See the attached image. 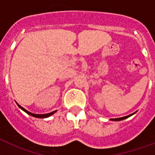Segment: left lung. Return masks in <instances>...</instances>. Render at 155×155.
<instances>
[{"label": "left lung", "mask_w": 155, "mask_h": 155, "mask_svg": "<svg viewBox=\"0 0 155 155\" xmlns=\"http://www.w3.org/2000/svg\"><path fill=\"white\" fill-rule=\"evenodd\" d=\"M137 113V111H136V112H135V113H132V114H130V115H128V116H124V117H120V118L110 119V120H112V121H120V120H125V119H127V118H129V117H130V116H133V115H134V114H135V113Z\"/></svg>", "instance_id": "8db88e82"}]
</instances>
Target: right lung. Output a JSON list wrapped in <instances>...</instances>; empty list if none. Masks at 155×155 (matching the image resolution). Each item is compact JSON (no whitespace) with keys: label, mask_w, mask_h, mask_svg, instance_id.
Wrapping results in <instances>:
<instances>
[{"label":"right lung","mask_w":155,"mask_h":155,"mask_svg":"<svg viewBox=\"0 0 155 155\" xmlns=\"http://www.w3.org/2000/svg\"><path fill=\"white\" fill-rule=\"evenodd\" d=\"M16 103H17V102H16ZM17 105H18V107L21 109V110H23L24 112H25L27 114L30 115V116H33V117H35V118H42V119L47 118V117L52 116V115H53L54 113H56V112H57V110H55V111H53V112H51V113H46V114H34V113H30V112H28V110H26L25 109H24L23 107H21V105H18V103H17Z\"/></svg>","instance_id":"right-lung-1"}]
</instances>
